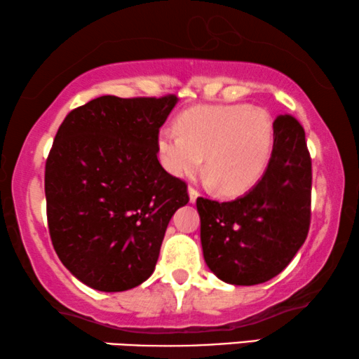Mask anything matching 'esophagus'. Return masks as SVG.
<instances>
[{
  "label": "esophagus",
  "instance_id": "1",
  "mask_svg": "<svg viewBox=\"0 0 359 359\" xmlns=\"http://www.w3.org/2000/svg\"><path fill=\"white\" fill-rule=\"evenodd\" d=\"M188 194H189V201H191V203H196V199H198V196H199L198 189L193 188V186H189V188H188Z\"/></svg>",
  "mask_w": 359,
  "mask_h": 359
}]
</instances>
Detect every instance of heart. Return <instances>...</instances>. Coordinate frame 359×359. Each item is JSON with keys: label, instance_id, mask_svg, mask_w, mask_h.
I'll list each match as a JSON object with an SVG mask.
<instances>
[{"label": "heart", "instance_id": "1", "mask_svg": "<svg viewBox=\"0 0 359 359\" xmlns=\"http://www.w3.org/2000/svg\"><path fill=\"white\" fill-rule=\"evenodd\" d=\"M178 128L163 127L156 151L163 168L178 178L201 170L227 196L252 189L267 170L276 128L271 114L248 104L206 105L184 111Z\"/></svg>", "mask_w": 359, "mask_h": 359}]
</instances>
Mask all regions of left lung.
I'll list each match as a JSON object with an SVG mask.
<instances>
[{
    "instance_id": "8db88e82",
    "label": "left lung",
    "mask_w": 359,
    "mask_h": 359,
    "mask_svg": "<svg viewBox=\"0 0 359 359\" xmlns=\"http://www.w3.org/2000/svg\"><path fill=\"white\" fill-rule=\"evenodd\" d=\"M273 128L271 161L248 194L227 203L196 199L204 260L232 285L278 276L309 234L311 158L304 127L292 115H278Z\"/></svg>"
}]
</instances>
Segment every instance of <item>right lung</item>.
<instances>
[{"mask_svg":"<svg viewBox=\"0 0 359 359\" xmlns=\"http://www.w3.org/2000/svg\"><path fill=\"white\" fill-rule=\"evenodd\" d=\"M176 95H102L64 118L46 161L55 254L74 277L123 292L151 276L188 186L160 165L156 138Z\"/></svg>","mask_w":359,"mask_h":359,"instance_id":"1","label":"right lung"}]
</instances>
